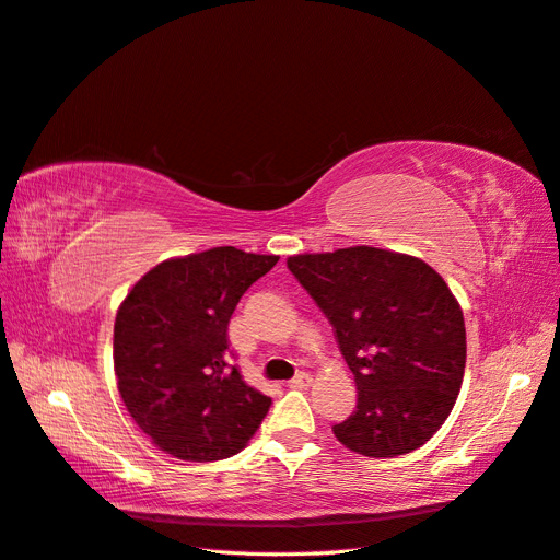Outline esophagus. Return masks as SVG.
Returning <instances> with one entry per match:
<instances>
[{"label": "esophagus", "mask_w": 560, "mask_h": 560, "mask_svg": "<svg viewBox=\"0 0 560 560\" xmlns=\"http://www.w3.org/2000/svg\"><path fill=\"white\" fill-rule=\"evenodd\" d=\"M310 382H312L310 373H298V375L289 382V387H291V389H305V387H310Z\"/></svg>", "instance_id": "esophagus-1"}]
</instances>
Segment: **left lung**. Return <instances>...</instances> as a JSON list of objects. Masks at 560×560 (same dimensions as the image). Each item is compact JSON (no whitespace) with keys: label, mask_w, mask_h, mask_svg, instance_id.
Wrapping results in <instances>:
<instances>
[{"label":"left lung","mask_w":560,"mask_h":560,"mask_svg":"<svg viewBox=\"0 0 560 560\" xmlns=\"http://www.w3.org/2000/svg\"><path fill=\"white\" fill-rule=\"evenodd\" d=\"M332 326L357 382V410L332 427L365 457L418 451L448 418L465 377L457 298L415 255L351 246L285 260Z\"/></svg>","instance_id":"obj_1"}]
</instances>
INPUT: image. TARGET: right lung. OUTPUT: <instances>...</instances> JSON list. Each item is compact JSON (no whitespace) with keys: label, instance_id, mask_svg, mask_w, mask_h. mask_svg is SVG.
<instances>
[{"label":"right lung","instance_id":"right-lung-1","mask_svg":"<svg viewBox=\"0 0 560 560\" xmlns=\"http://www.w3.org/2000/svg\"><path fill=\"white\" fill-rule=\"evenodd\" d=\"M279 255L218 246L168 258L136 281L115 318V375L133 422L187 462L236 455L271 398L228 363V324Z\"/></svg>","mask_w":560,"mask_h":560}]
</instances>
